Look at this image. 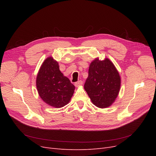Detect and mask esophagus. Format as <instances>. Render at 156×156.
Masks as SVG:
<instances>
[{
	"label": "esophagus",
	"instance_id": "1",
	"mask_svg": "<svg viewBox=\"0 0 156 156\" xmlns=\"http://www.w3.org/2000/svg\"><path fill=\"white\" fill-rule=\"evenodd\" d=\"M82 84H83V82H82V81H81V80H80V81H78L77 82H75V86L76 87L81 86Z\"/></svg>",
	"mask_w": 156,
	"mask_h": 156
}]
</instances>
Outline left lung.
I'll list each match as a JSON object with an SVG mask.
<instances>
[{"label": "left lung", "mask_w": 156, "mask_h": 156, "mask_svg": "<svg viewBox=\"0 0 156 156\" xmlns=\"http://www.w3.org/2000/svg\"><path fill=\"white\" fill-rule=\"evenodd\" d=\"M119 72L108 58H96L90 64L84 88L94 105L107 108L115 102L120 88Z\"/></svg>", "instance_id": "left-lung-1"}]
</instances>
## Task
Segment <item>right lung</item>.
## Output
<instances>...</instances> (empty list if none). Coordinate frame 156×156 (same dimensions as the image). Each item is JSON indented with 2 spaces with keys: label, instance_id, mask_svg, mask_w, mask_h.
<instances>
[{
  "label": "right lung",
  "instance_id": "1",
  "mask_svg": "<svg viewBox=\"0 0 156 156\" xmlns=\"http://www.w3.org/2000/svg\"><path fill=\"white\" fill-rule=\"evenodd\" d=\"M36 87L44 101L55 108L67 105L75 90L69 79L61 73L58 62L51 56L41 66L36 77Z\"/></svg>",
  "mask_w": 156,
  "mask_h": 156
}]
</instances>
